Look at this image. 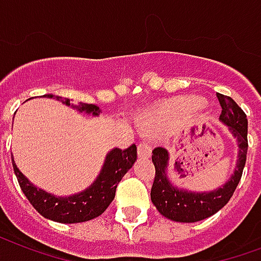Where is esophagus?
I'll return each mask as SVG.
<instances>
[{"label": "esophagus", "instance_id": "esophagus-1", "mask_svg": "<svg viewBox=\"0 0 261 261\" xmlns=\"http://www.w3.org/2000/svg\"><path fill=\"white\" fill-rule=\"evenodd\" d=\"M138 154L140 158H148V156L151 155V146L146 142H142L138 146Z\"/></svg>", "mask_w": 261, "mask_h": 261}]
</instances>
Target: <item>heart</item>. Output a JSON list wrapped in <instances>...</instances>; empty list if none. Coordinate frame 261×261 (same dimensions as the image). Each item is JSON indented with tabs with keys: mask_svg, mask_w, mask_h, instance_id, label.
<instances>
[{
	"mask_svg": "<svg viewBox=\"0 0 261 261\" xmlns=\"http://www.w3.org/2000/svg\"><path fill=\"white\" fill-rule=\"evenodd\" d=\"M199 107H201V100L197 99V97H193V96L177 97L175 100H170L158 114L143 117L139 125L144 130H152V129H156L158 126L166 125L170 121L181 118V117L193 113Z\"/></svg>",
	"mask_w": 261,
	"mask_h": 261,
	"instance_id": "1",
	"label": "heart"
}]
</instances>
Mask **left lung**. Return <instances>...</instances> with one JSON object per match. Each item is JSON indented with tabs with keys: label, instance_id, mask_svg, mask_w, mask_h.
<instances>
[{
	"label": "left lung",
	"instance_id": "8db88e82",
	"mask_svg": "<svg viewBox=\"0 0 261 261\" xmlns=\"http://www.w3.org/2000/svg\"><path fill=\"white\" fill-rule=\"evenodd\" d=\"M221 106L220 121L228 126L238 143V160L234 173L219 189L213 191H187L170 183L168 177L169 152L164 147L152 150L155 177L151 187V201L156 211L166 219L180 223H195L213 216L232 197L244 172L248 152V118L240 106L230 96L217 93Z\"/></svg>",
	"mask_w": 261,
	"mask_h": 261
}]
</instances>
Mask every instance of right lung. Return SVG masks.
I'll use <instances>...</instances> for the list:
<instances>
[{
  "label": "right lung",
  "instance_id": "obj_1",
  "mask_svg": "<svg viewBox=\"0 0 261 261\" xmlns=\"http://www.w3.org/2000/svg\"><path fill=\"white\" fill-rule=\"evenodd\" d=\"M45 97H55L63 105L71 106L68 99H62L60 96L45 95ZM71 107L77 109L80 113H86L93 117L100 114V109L95 105L80 103L78 106H71ZM136 158H138V151H136L135 144L128 147L126 150L113 148L106 156L103 168L95 181L86 190L70 197H56L54 194L46 193L44 190L35 187L34 184L30 183V180L17 169L13 158H12V165H13V170H15L21 191L24 193L26 198L30 201L37 212L49 220L71 224V223L92 220L105 212L114 199L117 186L123 175L132 168Z\"/></svg>",
  "mask_w": 261,
  "mask_h": 261
}]
</instances>
